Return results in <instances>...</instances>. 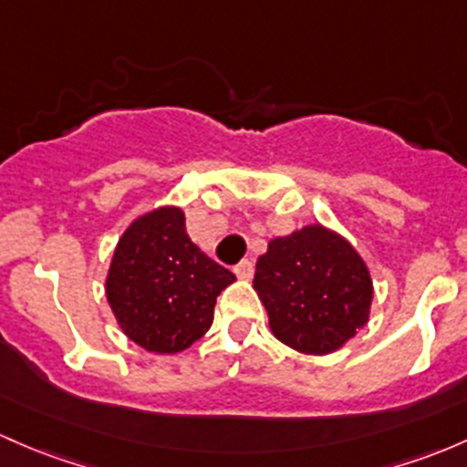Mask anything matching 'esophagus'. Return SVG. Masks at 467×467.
Returning <instances> with one entry per match:
<instances>
[{
    "mask_svg": "<svg viewBox=\"0 0 467 467\" xmlns=\"http://www.w3.org/2000/svg\"><path fill=\"white\" fill-rule=\"evenodd\" d=\"M234 275H237L239 279H250L253 277V262H248V259H244V262H239L237 266L233 268Z\"/></svg>",
    "mask_w": 467,
    "mask_h": 467,
    "instance_id": "34e87169",
    "label": "esophagus"
}]
</instances>
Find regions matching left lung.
I'll use <instances>...</instances> for the list:
<instances>
[{
    "mask_svg": "<svg viewBox=\"0 0 467 467\" xmlns=\"http://www.w3.org/2000/svg\"><path fill=\"white\" fill-rule=\"evenodd\" d=\"M253 288L273 336L306 356L345 347L369 322L374 284L358 250L320 223L275 237L257 259Z\"/></svg>",
    "mask_w": 467,
    "mask_h": 467,
    "instance_id": "8db88e82",
    "label": "left lung"
}]
</instances>
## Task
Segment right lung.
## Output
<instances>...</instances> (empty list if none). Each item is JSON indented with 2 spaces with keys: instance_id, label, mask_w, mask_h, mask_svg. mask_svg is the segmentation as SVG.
<instances>
[{
  "instance_id": "right-lung-1",
  "label": "right lung",
  "mask_w": 467,
  "mask_h": 467,
  "mask_svg": "<svg viewBox=\"0 0 467 467\" xmlns=\"http://www.w3.org/2000/svg\"><path fill=\"white\" fill-rule=\"evenodd\" d=\"M234 282L185 233V214L163 205L118 239L105 293L118 327L151 353H179L208 331L217 296Z\"/></svg>"
}]
</instances>
